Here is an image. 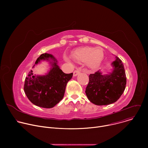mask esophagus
Returning <instances> with one entry per match:
<instances>
[{
  "instance_id": "34e87169",
  "label": "esophagus",
  "mask_w": 148,
  "mask_h": 148,
  "mask_svg": "<svg viewBox=\"0 0 148 148\" xmlns=\"http://www.w3.org/2000/svg\"><path fill=\"white\" fill-rule=\"evenodd\" d=\"M80 72H81V70H80L77 69V70H75L74 71V73H73V75H74V76H77L78 74H79L80 73Z\"/></svg>"
}]
</instances>
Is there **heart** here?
Returning a JSON list of instances; mask_svg holds the SVG:
<instances>
[{"label":"heart","mask_w":148,"mask_h":148,"mask_svg":"<svg viewBox=\"0 0 148 148\" xmlns=\"http://www.w3.org/2000/svg\"><path fill=\"white\" fill-rule=\"evenodd\" d=\"M73 58L79 63L86 62L87 66L92 69L97 68L102 61L104 53L101 47H84L78 48L73 52ZM67 61L69 60L66 58Z\"/></svg>","instance_id":"obj_1"}]
</instances>
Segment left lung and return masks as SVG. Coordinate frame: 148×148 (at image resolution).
I'll list each match as a JSON object with an SVG mask.
<instances>
[{
  "label": "left lung",
  "mask_w": 148,
  "mask_h": 148,
  "mask_svg": "<svg viewBox=\"0 0 148 148\" xmlns=\"http://www.w3.org/2000/svg\"><path fill=\"white\" fill-rule=\"evenodd\" d=\"M112 64L114 70L109 75H102L97 71L89 75L86 95L90 102L97 105H107L116 102L125 89L126 77L122 61L116 57Z\"/></svg>",
  "instance_id": "left-lung-1"
}]
</instances>
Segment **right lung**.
Listing matches in <instances>:
<instances>
[{
  "label": "right lung",
  "mask_w": 148,
  "mask_h": 148,
  "mask_svg": "<svg viewBox=\"0 0 148 148\" xmlns=\"http://www.w3.org/2000/svg\"><path fill=\"white\" fill-rule=\"evenodd\" d=\"M51 59L52 69L46 75H36L31 70L25 78L24 91L28 99L38 107L51 108L63 98L66 87L73 73L66 74L60 69L57 60L51 54H42L37 59L35 64L41 60Z\"/></svg>",
  "instance_id": "add662e5"
}]
</instances>
